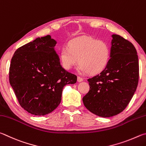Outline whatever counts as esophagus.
<instances>
[{"mask_svg":"<svg viewBox=\"0 0 146 146\" xmlns=\"http://www.w3.org/2000/svg\"><path fill=\"white\" fill-rule=\"evenodd\" d=\"M78 82H81V81H83V78H81V77H78Z\"/></svg>","mask_w":146,"mask_h":146,"instance_id":"esophagus-1","label":"esophagus"}]
</instances>
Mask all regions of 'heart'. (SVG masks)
Returning <instances> with one entry per match:
<instances>
[{"label": "heart", "mask_w": 146, "mask_h": 146, "mask_svg": "<svg viewBox=\"0 0 146 146\" xmlns=\"http://www.w3.org/2000/svg\"><path fill=\"white\" fill-rule=\"evenodd\" d=\"M60 58L66 70L70 69L78 61L79 72L95 74L106 67L110 58V48L104 41L89 36L80 37L70 40L67 47L61 48Z\"/></svg>", "instance_id": "obj_1"}]
</instances>
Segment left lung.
Returning <instances> with one entry per match:
<instances>
[{
    "label": "left lung",
    "instance_id": "obj_1",
    "mask_svg": "<svg viewBox=\"0 0 146 146\" xmlns=\"http://www.w3.org/2000/svg\"><path fill=\"white\" fill-rule=\"evenodd\" d=\"M110 59L106 67L88 80L90 90L83 97L85 106L102 117L116 115L126 108L136 91L139 65L136 48L128 40L111 35Z\"/></svg>",
    "mask_w": 146,
    "mask_h": 146
}]
</instances>
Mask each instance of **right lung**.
Returning a JSON list of instances; mask_svg holds the SVG:
<instances>
[{"label": "right lung", "mask_w": 146, "mask_h": 146, "mask_svg": "<svg viewBox=\"0 0 146 146\" xmlns=\"http://www.w3.org/2000/svg\"><path fill=\"white\" fill-rule=\"evenodd\" d=\"M50 35L38 37L15 51L9 67V83L23 108L35 115L51 113L61 103L63 87L77 76L61 65Z\"/></svg>", "instance_id": "obj_1"}]
</instances>
